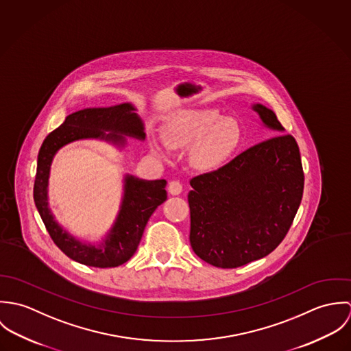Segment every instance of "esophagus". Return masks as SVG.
<instances>
[{
	"label": "esophagus",
	"mask_w": 351,
	"mask_h": 351,
	"mask_svg": "<svg viewBox=\"0 0 351 351\" xmlns=\"http://www.w3.org/2000/svg\"><path fill=\"white\" fill-rule=\"evenodd\" d=\"M169 193L173 196H178L182 192V184L180 181H170L169 188H167Z\"/></svg>",
	"instance_id": "1"
}]
</instances>
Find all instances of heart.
<instances>
[{
  "label": "heart",
  "mask_w": 351,
  "mask_h": 351,
  "mask_svg": "<svg viewBox=\"0 0 351 351\" xmlns=\"http://www.w3.org/2000/svg\"><path fill=\"white\" fill-rule=\"evenodd\" d=\"M163 138L170 149H185L196 143L193 160L202 169L224 163L238 149L242 128L232 117H221L217 109H191L176 114L165 127ZM154 150H159L152 145Z\"/></svg>",
  "instance_id": "1"
}]
</instances>
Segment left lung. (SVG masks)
<instances>
[{
  "instance_id": "1",
  "label": "left lung",
  "mask_w": 351,
  "mask_h": 351,
  "mask_svg": "<svg viewBox=\"0 0 351 351\" xmlns=\"http://www.w3.org/2000/svg\"><path fill=\"white\" fill-rule=\"evenodd\" d=\"M276 136L191 180V246L206 263L234 269L269 255L287 237L304 191L300 150L276 113L252 106Z\"/></svg>"
}]
</instances>
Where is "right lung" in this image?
Wrapping results in <instances>:
<instances>
[{
    "label": "right lung",
    "instance_id": "right-lung-1",
    "mask_svg": "<svg viewBox=\"0 0 351 351\" xmlns=\"http://www.w3.org/2000/svg\"><path fill=\"white\" fill-rule=\"evenodd\" d=\"M143 123L131 104L110 108H86L66 117L62 125L45 139L39 155L34 185V200L39 215L53 243L69 258L86 266L116 267L127 262L138 249L145 227L154 210L167 199L166 181H145L127 176L124 180V197L117 219L100 247L81 243L70 237L53 220L47 201L50 166L55 152L62 146L86 138H100L124 145L120 135L145 139ZM113 132L106 136L103 131ZM119 135L117 136V134Z\"/></svg>",
    "mask_w": 351,
    "mask_h": 351
}]
</instances>
